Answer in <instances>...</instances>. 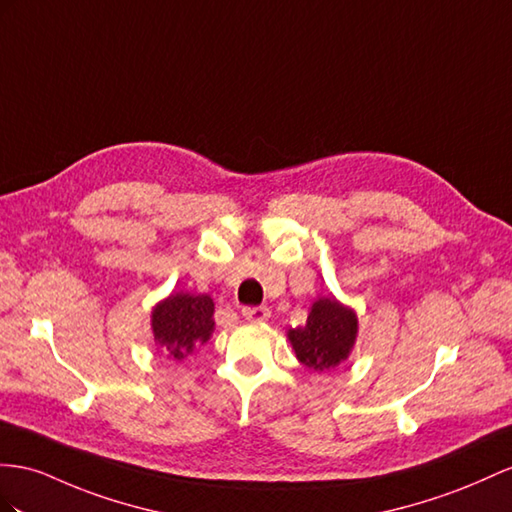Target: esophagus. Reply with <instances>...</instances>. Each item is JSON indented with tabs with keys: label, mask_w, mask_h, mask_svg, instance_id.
Returning <instances> with one entry per match:
<instances>
[{
	"label": "esophagus",
	"mask_w": 512,
	"mask_h": 512,
	"mask_svg": "<svg viewBox=\"0 0 512 512\" xmlns=\"http://www.w3.org/2000/svg\"><path fill=\"white\" fill-rule=\"evenodd\" d=\"M242 316L251 322H264L270 318V309L268 307H244Z\"/></svg>",
	"instance_id": "1"
}]
</instances>
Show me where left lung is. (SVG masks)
Wrapping results in <instances>:
<instances>
[{"mask_svg": "<svg viewBox=\"0 0 512 512\" xmlns=\"http://www.w3.org/2000/svg\"><path fill=\"white\" fill-rule=\"evenodd\" d=\"M359 331L357 313L339 300L318 298L311 305L307 324L287 331L296 359L313 372H333L346 361Z\"/></svg>", "mask_w": 512, "mask_h": 512, "instance_id": "left-lung-1", "label": "left lung"}]
</instances>
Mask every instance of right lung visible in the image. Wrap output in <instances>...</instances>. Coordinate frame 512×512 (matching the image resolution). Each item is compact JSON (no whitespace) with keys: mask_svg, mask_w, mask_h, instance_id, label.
I'll list each match as a JSON object with an SVG mask.
<instances>
[{"mask_svg":"<svg viewBox=\"0 0 512 512\" xmlns=\"http://www.w3.org/2000/svg\"><path fill=\"white\" fill-rule=\"evenodd\" d=\"M151 329L168 359H186L214 333V300L207 294H170L153 307Z\"/></svg>","mask_w":512,"mask_h":512,"instance_id":"1","label":"right lung"}]
</instances>
